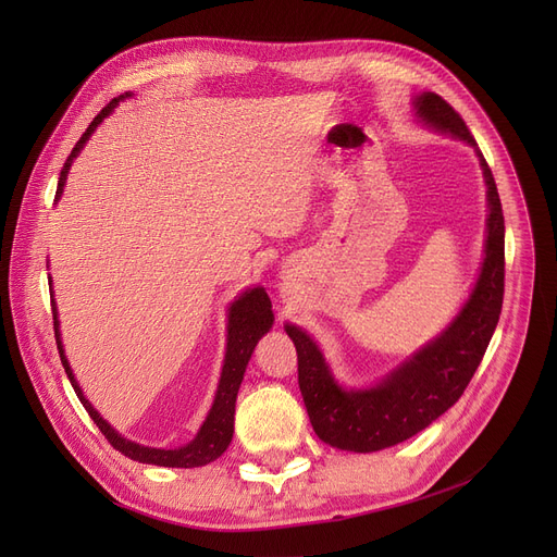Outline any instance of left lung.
<instances>
[{
  "label": "left lung",
  "mask_w": 557,
  "mask_h": 557,
  "mask_svg": "<svg viewBox=\"0 0 557 557\" xmlns=\"http://www.w3.org/2000/svg\"><path fill=\"white\" fill-rule=\"evenodd\" d=\"M411 106L422 126L465 141L479 158L487 202L483 261L470 296L445 330L368 386H343L320 345L302 327L284 323L298 352V384L315 435L355 454L399 445L449 411L474 376L504 305L506 225L494 175L470 128L443 97L420 92Z\"/></svg>",
  "instance_id": "obj_1"
}]
</instances>
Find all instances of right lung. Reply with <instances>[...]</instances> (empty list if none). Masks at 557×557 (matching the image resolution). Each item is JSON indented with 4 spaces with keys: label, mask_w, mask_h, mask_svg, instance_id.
Returning a JSON list of instances; mask_svg holds the SVG:
<instances>
[{
    "label": "right lung",
    "mask_w": 557,
    "mask_h": 557,
    "mask_svg": "<svg viewBox=\"0 0 557 557\" xmlns=\"http://www.w3.org/2000/svg\"><path fill=\"white\" fill-rule=\"evenodd\" d=\"M131 92L120 95L116 99H112L97 116L95 122L87 126V131L81 135V139L76 141V146L72 149L63 171L61 178H58V189H55V200L53 205L61 200L63 191H65V183H67V173L74 164V160L78 158V153L83 151V146L87 144V139L92 137V133L103 124V120L114 112V108L120 106L124 99H128ZM49 290H51V311H53V330H55V345H58V355H61V363L67 372L70 384L76 393V397L81 399V404L85 406V411L90 413V418L95 420V424L101 429V433L108 437V443L122 451L124 456H128L131 460L137 462H149V465H160V467H202L212 460H216L232 443V433H234V406H237V393L239 386L244 382V372L248 368V361L255 352V347L259 343V338L263 334H269L275 315H273V305L271 298L267 294L263 286H248L246 290L234 298L227 307V323H225V357H223V368H221V376H219V386L214 393V401L212 408L205 416L200 429L196 431V435L191 441L183 447H149V445H139L135 441H128L120 431H116L108 420L101 418V413L92 406V401L87 399L76 382V376L72 372V366L67 361L65 355V345H63V334H61V320H58V307L53 300V284L49 277Z\"/></svg>",
    "instance_id": "1"
}]
</instances>
